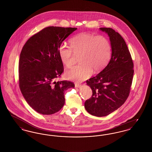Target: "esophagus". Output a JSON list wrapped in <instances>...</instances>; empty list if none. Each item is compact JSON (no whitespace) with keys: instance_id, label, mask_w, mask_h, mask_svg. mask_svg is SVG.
I'll list each match as a JSON object with an SVG mask.
<instances>
[{"instance_id":"obj_1","label":"esophagus","mask_w":152,"mask_h":152,"mask_svg":"<svg viewBox=\"0 0 152 152\" xmlns=\"http://www.w3.org/2000/svg\"><path fill=\"white\" fill-rule=\"evenodd\" d=\"M75 86L76 88H80V87H81V85L80 84L76 83H75Z\"/></svg>"}]
</instances>
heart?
Returning <instances> with one entry per match:
<instances>
[{"label":"heart","instance_id":"obj_1","mask_svg":"<svg viewBox=\"0 0 152 152\" xmlns=\"http://www.w3.org/2000/svg\"><path fill=\"white\" fill-rule=\"evenodd\" d=\"M71 47L61 44L58 48V55L64 65L70 68L74 64L75 55H80V63L66 71L68 79L81 81L88 78L93 72L102 69L108 63L111 55V44L102 35L83 32L70 40Z\"/></svg>","mask_w":152,"mask_h":152}]
</instances>
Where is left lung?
<instances>
[{
	"label": "left lung",
	"mask_w": 152,
	"mask_h": 152,
	"mask_svg": "<svg viewBox=\"0 0 152 152\" xmlns=\"http://www.w3.org/2000/svg\"><path fill=\"white\" fill-rule=\"evenodd\" d=\"M108 35L112 54L108 64L96 76L87 80L92 97L85 102L87 112L103 117L119 108L130 93L133 77V63L123 37L111 28H100Z\"/></svg>",
	"instance_id": "obj_1"
}]
</instances>
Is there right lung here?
Here are the masks:
<instances>
[{
	"mask_svg": "<svg viewBox=\"0 0 152 152\" xmlns=\"http://www.w3.org/2000/svg\"><path fill=\"white\" fill-rule=\"evenodd\" d=\"M77 28L48 27L31 37L22 48L19 62V85L29 106L45 115L59 111L65 104L64 92L74 88L69 81L56 82L64 71L58 48Z\"/></svg>",
	"mask_w": 152,
	"mask_h": 152,
	"instance_id": "1",
	"label": "right lung"
}]
</instances>
